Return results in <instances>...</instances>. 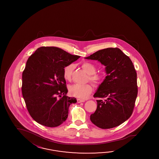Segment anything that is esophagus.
Returning <instances> with one entry per match:
<instances>
[{
  "instance_id": "esophagus-1",
  "label": "esophagus",
  "mask_w": 159,
  "mask_h": 159,
  "mask_svg": "<svg viewBox=\"0 0 159 159\" xmlns=\"http://www.w3.org/2000/svg\"><path fill=\"white\" fill-rule=\"evenodd\" d=\"M85 100H82V99H79V98H77V102L78 103H80V102H84Z\"/></svg>"
}]
</instances>
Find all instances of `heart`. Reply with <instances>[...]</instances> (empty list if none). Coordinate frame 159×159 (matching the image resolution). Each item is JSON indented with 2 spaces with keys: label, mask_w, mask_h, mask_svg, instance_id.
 Masks as SVG:
<instances>
[{
  "label": "heart",
  "mask_w": 159,
  "mask_h": 159,
  "mask_svg": "<svg viewBox=\"0 0 159 159\" xmlns=\"http://www.w3.org/2000/svg\"><path fill=\"white\" fill-rule=\"evenodd\" d=\"M82 67L84 69L89 75V80L95 85H99L102 80V76L96 73V67L89 62H84L82 65ZM74 69V65L70 64L66 66L63 69V77L65 80H69L72 75L73 70ZM93 90L92 87L90 84H73L69 87V92L71 96L76 97L79 98L84 99L89 96Z\"/></svg>",
  "instance_id": "b5f03b06"
}]
</instances>
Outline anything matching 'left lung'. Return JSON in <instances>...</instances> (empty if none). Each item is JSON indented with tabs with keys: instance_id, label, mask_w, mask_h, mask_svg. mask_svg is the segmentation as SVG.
<instances>
[{
	"instance_id": "8db88e82",
	"label": "left lung",
	"mask_w": 159,
	"mask_h": 159,
	"mask_svg": "<svg viewBox=\"0 0 159 159\" xmlns=\"http://www.w3.org/2000/svg\"><path fill=\"white\" fill-rule=\"evenodd\" d=\"M85 58L101 62L107 73L94 94L99 100L90 120L101 129L120 125L132 115L138 95L137 74L133 63L118 48L99 50Z\"/></svg>"
}]
</instances>
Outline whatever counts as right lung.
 <instances>
[{"label": "right lung", "instance_id": "obj_1", "mask_svg": "<svg viewBox=\"0 0 159 159\" xmlns=\"http://www.w3.org/2000/svg\"><path fill=\"white\" fill-rule=\"evenodd\" d=\"M79 58L61 48L41 47L28 59L21 91L30 115L39 124L56 127L66 120L69 106L77 100L66 96L63 69Z\"/></svg>", "mask_w": 159, "mask_h": 159}]
</instances>
